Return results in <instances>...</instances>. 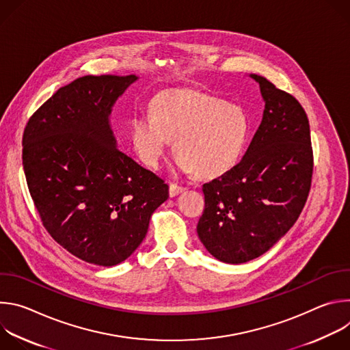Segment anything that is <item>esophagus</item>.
<instances>
[{
    "label": "esophagus",
    "instance_id": "1",
    "mask_svg": "<svg viewBox=\"0 0 350 350\" xmlns=\"http://www.w3.org/2000/svg\"><path fill=\"white\" fill-rule=\"evenodd\" d=\"M185 191V188L184 187H180V185H177V184H170L169 185V195H170V198H174V196H177L178 193H181V192H184Z\"/></svg>",
    "mask_w": 350,
    "mask_h": 350
}]
</instances>
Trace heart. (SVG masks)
Returning <instances> with one entry per match:
<instances>
[{
    "label": "heart",
    "mask_w": 350,
    "mask_h": 350,
    "mask_svg": "<svg viewBox=\"0 0 350 350\" xmlns=\"http://www.w3.org/2000/svg\"><path fill=\"white\" fill-rule=\"evenodd\" d=\"M251 131L246 112L196 90H167L149 112L130 120V141L138 158L158 166L174 139V167L198 177H219L241 159Z\"/></svg>",
    "instance_id": "obj_1"
}]
</instances>
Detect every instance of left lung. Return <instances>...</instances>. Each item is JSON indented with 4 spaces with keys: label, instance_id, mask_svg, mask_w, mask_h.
Listing matches in <instances>:
<instances>
[{
    "label": "left lung",
    "instance_id": "8db88e82",
    "mask_svg": "<svg viewBox=\"0 0 350 350\" xmlns=\"http://www.w3.org/2000/svg\"><path fill=\"white\" fill-rule=\"evenodd\" d=\"M265 101L262 123L242 161L204 184L199 239L217 260L259 258L295 224L310 191L313 152L306 112L267 79L249 75Z\"/></svg>",
    "mask_w": 350,
    "mask_h": 350
}]
</instances>
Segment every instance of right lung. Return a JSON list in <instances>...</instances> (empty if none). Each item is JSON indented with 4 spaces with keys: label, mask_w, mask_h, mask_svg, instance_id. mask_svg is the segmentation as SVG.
Listing matches in <instances>:
<instances>
[{
    "label": "right lung",
    "mask_w": 350,
    "mask_h": 350,
    "mask_svg": "<svg viewBox=\"0 0 350 350\" xmlns=\"http://www.w3.org/2000/svg\"><path fill=\"white\" fill-rule=\"evenodd\" d=\"M130 76H84L61 87L23 133V170L44 227L76 258L115 266L145 238L169 185L120 152L111 126Z\"/></svg>",
    "instance_id": "1"
}]
</instances>
